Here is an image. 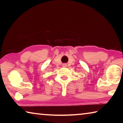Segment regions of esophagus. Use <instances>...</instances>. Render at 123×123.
<instances>
[{
	"instance_id": "1",
	"label": "esophagus",
	"mask_w": 123,
	"mask_h": 123,
	"mask_svg": "<svg viewBox=\"0 0 123 123\" xmlns=\"http://www.w3.org/2000/svg\"><path fill=\"white\" fill-rule=\"evenodd\" d=\"M66 66H67V64H65V63L63 64V67H66Z\"/></svg>"
}]
</instances>
